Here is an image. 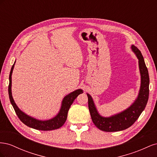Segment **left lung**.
<instances>
[{
    "label": "left lung",
    "mask_w": 157,
    "mask_h": 157,
    "mask_svg": "<svg viewBox=\"0 0 157 157\" xmlns=\"http://www.w3.org/2000/svg\"><path fill=\"white\" fill-rule=\"evenodd\" d=\"M131 48L139 60V68L141 75L140 92L134 102L124 111L111 117H104L99 115L95 106L92 98L89 94H87L88 109L92 120L95 126L102 131L118 132L124 130L130 127L143 112L148 101L149 93L148 70L140 50L134 45H132Z\"/></svg>",
    "instance_id": "8db88e82"
}]
</instances>
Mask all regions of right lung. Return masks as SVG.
Here are the masks:
<instances>
[{"instance_id": "1", "label": "right lung", "mask_w": 157, "mask_h": 157, "mask_svg": "<svg viewBox=\"0 0 157 157\" xmlns=\"http://www.w3.org/2000/svg\"><path fill=\"white\" fill-rule=\"evenodd\" d=\"M16 62V61H15ZM14 62V64H15ZM14 64L12 65L10 75H9V86H8V94H9V98L12 105L14 111H15L16 115H17L18 118H20V121L30 128H34L36 130H43V131H48L56 130L62 126L64 123L67 120V113L68 111L73 103L74 100L76 99L79 94L83 93L82 90L78 89L75 90V91L69 94L67 96H65L62 103H61V109L56 117L51 119L47 120V121H40L36 119V118L31 117L29 115H26L25 113H23L21 111L19 107L17 106L15 101H14L12 95V74L13 72V69L14 67Z\"/></svg>"}]
</instances>
